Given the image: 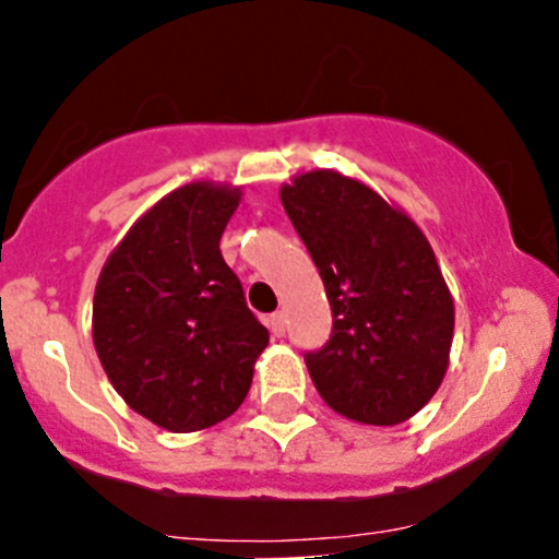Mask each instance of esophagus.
I'll return each instance as SVG.
<instances>
[{
	"mask_svg": "<svg viewBox=\"0 0 559 559\" xmlns=\"http://www.w3.org/2000/svg\"><path fill=\"white\" fill-rule=\"evenodd\" d=\"M267 329L273 331V336H284L286 333V318H284V312H273L271 318H267Z\"/></svg>",
	"mask_w": 559,
	"mask_h": 559,
	"instance_id": "1",
	"label": "esophagus"
}]
</instances>
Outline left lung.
Masks as SVG:
<instances>
[{"label": "left lung", "instance_id": "1", "mask_svg": "<svg viewBox=\"0 0 559 559\" xmlns=\"http://www.w3.org/2000/svg\"><path fill=\"white\" fill-rule=\"evenodd\" d=\"M281 202L333 312L331 342L305 355L318 394L365 426L409 420L444 381L454 336V301L426 234L336 170L299 173Z\"/></svg>", "mask_w": 559, "mask_h": 559}]
</instances>
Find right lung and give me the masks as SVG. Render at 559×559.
<instances>
[{"mask_svg":"<svg viewBox=\"0 0 559 559\" xmlns=\"http://www.w3.org/2000/svg\"><path fill=\"white\" fill-rule=\"evenodd\" d=\"M241 186L194 181L133 223L102 267L92 336L107 378L173 433L226 420L252 386L267 329L221 254Z\"/></svg>","mask_w":559,"mask_h":559,"instance_id":"1","label":"right lung"}]
</instances>
